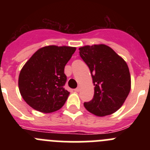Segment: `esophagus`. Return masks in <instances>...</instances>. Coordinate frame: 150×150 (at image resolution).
<instances>
[{
    "instance_id": "1",
    "label": "esophagus",
    "mask_w": 150,
    "mask_h": 150,
    "mask_svg": "<svg viewBox=\"0 0 150 150\" xmlns=\"http://www.w3.org/2000/svg\"><path fill=\"white\" fill-rule=\"evenodd\" d=\"M79 90H80V86H78L77 88H75V89H74V91H76V92H79Z\"/></svg>"
}]
</instances>
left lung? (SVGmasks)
<instances>
[{"label":"left lung","mask_w":150,"mask_h":150,"mask_svg":"<svg viewBox=\"0 0 150 150\" xmlns=\"http://www.w3.org/2000/svg\"><path fill=\"white\" fill-rule=\"evenodd\" d=\"M79 50L89 67L95 86L93 98L85 102L84 107L95 116L112 114L122 106L131 90L128 64L107 45L84 46Z\"/></svg>","instance_id":"8db88e82"}]
</instances>
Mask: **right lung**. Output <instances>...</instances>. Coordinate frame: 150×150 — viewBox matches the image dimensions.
<instances>
[{"instance_id":"1","label":"right lung","mask_w":150,"mask_h":150,"mask_svg":"<svg viewBox=\"0 0 150 150\" xmlns=\"http://www.w3.org/2000/svg\"><path fill=\"white\" fill-rule=\"evenodd\" d=\"M76 47L47 46L39 49L25 64L18 76V88L24 100L45 113L61 109L69 96L64 88V67Z\"/></svg>"}]
</instances>
